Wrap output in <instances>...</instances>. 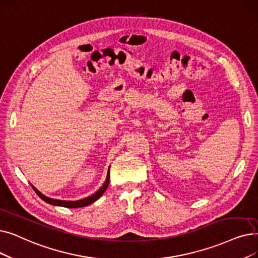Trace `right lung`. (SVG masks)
Returning <instances> with one entry per match:
<instances>
[{"instance_id": "1", "label": "right lung", "mask_w": 258, "mask_h": 258, "mask_svg": "<svg viewBox=\"0 0 258 258\" xmlns=\"http://www.w3.org/2000/svg\"><path fill=\"white\" fill-rule=\"evenodd\" d=\"M108 183H109V171L107 173V177H106V180L104 182V184L101 186V188H99L98 191L93 194L92 196L89 197H86L84 199H81V200H77V201H65V200H57V199H52V198H49L45 195H43L42 193H40L38 189L31 185L33 187V189H35V192L38 194V196L43 199L45 203L49 204V205H52V206H60V207H65V208H82V207H86L88 205H91L93 203H95V201L100 198V196H102V194L105 192V189L107 188L108 186Z\"/></svg>"}]
</instances>
